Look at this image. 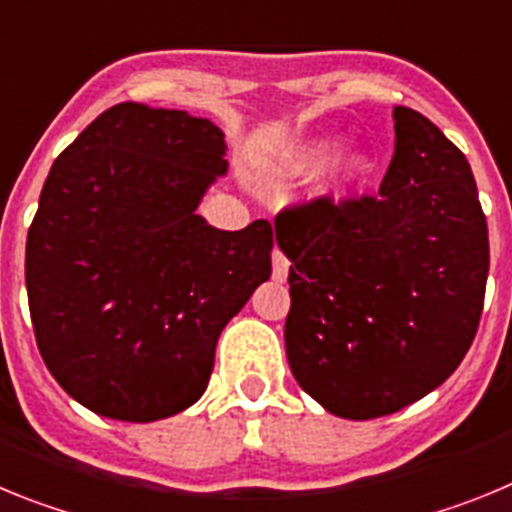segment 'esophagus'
I'll return each mask as SVG.
<instances>
[{
	"instance_id": "esophagus-1",
	"label": "esophagus",
	"mask_w": 512,
	"mask_h": 512,
	"mask_svg": "<svg viewBox=\"0 0 512 512\" xmlns=\"http://www.w3.org/2000/svg\"><path fill=\"white\" fill-rule=\"evenodd\" d=\"M271 264H274V271H271V274H274V279H277V282H284V279H287V274H289V259L284 256L282 251H279V248H274Z\"/></svg>"
}]
</instances>
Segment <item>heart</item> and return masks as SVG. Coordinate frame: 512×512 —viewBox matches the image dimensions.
Wrapping results in <instances>:
<instances>
[{
	"label": "heart",
	"instance_id": "b5f03b06",
	"mask_svg": "<svg viewBox=\"0 0 512 512\" xmlns=\"http://www.w3.org/2000/svg\"><path fill=\"white\" fill-rule=\"evenodd\" d=\"M336 146L338 140L333 138L312 140V143H307V146L297 153L295 164H292V174H310V171L320 169V166L330 158V153L336 151ZM369 164H372V161H369L366 153H348L341 161V169H338V182H354V179H359V176H364L366 171H369Z\"/></svg>",
	"mask_w": 512,
	"mask_h": 512
}]
</instances>
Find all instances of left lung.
<instances>
[{"instance_id": "left-lung-1", "label": "left lung", "mask_w": 512, "mask_h": 512, "mask_svg": "<svg viewBox=\"0 0 512 512\" xmlns=\"http://www.w3.org/2000/svg\"><path fill=\"white\" fill-rule=\"evenodd\" d=\"M377 194L315 197L274 220L289 256V369L328 413L402 410L454 374L477 336L490 271L467 156L428 117L395 107Z\"/></svg>"}]
</instances>
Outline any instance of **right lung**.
<instances>
[{
	"mask_svg": "<svg viewBox=\"0 0 512 512\" xmlns=\"http://www.w3.org/2000/svg\"><path fill=\"white\" fill-rule=\"evenodd\" d=\"M223 156L215 122L122 102L51 166L27 302L48 372L92 413L151 423L194 405L217 338L269 279V220L230 233L194 215Z\"/></svg>",
	"mask_w": 512,
	"mask_h": 512,
	"instance_id": "add662e5",
	"label": "right lung"
}]
</instances>
